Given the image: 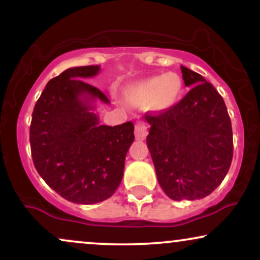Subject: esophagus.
<instances>
[{"mask_svg":"<svg viewBox=\"0 0 260 260\" xmlns=\"http://www.w3.org/2000/svg\"><path fill=\"white\" fill-rule=\"evenodd\" d=\"M134 134H136V138L138 140H144L145 137L148 134V127L144 122H138L136 124V129H134Z\"/></svg>","mask_w":260,"mask_h":260,"instance_id":"esophagus-1","label":"esophagus"}]
</instances>
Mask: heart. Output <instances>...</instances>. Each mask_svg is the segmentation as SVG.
Listing matches in <instances>:
<instances>
[{
  "instance_id": "1",
  "label": "heart",
  "mask_w": 260,
  "mask_h": 260,
  "mask_svg": "<svg viewBox=\"0 0 260 260\" xmlns=\"http://www.w3.org/2000/svg\"><path fill=\"white\" fill-rule=\"evenodd\" d=\"M182 80L176 73L153 77L129 85L124 96L129 104L136 106H149L153 111L164 112L171 109L180 99Z\"/></svg>"
}]
</instances>
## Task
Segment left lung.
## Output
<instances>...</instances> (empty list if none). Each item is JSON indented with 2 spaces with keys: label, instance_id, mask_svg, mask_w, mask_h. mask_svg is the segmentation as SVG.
Segmentation results:
<instances>
[{
  "label": "left lung",
  "instance_id": "left-lung-1",
  "mask_svg": "<svg viewBox=\"0 0 260 260\" xmlns=\"http://www.w3.org/2000/svg\"><path fill=\"white\" fill-rule=\"evenodd\" d=\"M186 96L164 112L145 115L147 144L160 187L174 201H196L228 175L234 155L231 120L222 96L201 74L181 66Z\"/></svg>",
  "mask_w": 260,
  "mask_h": 260
}]
</instances>
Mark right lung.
<instances>
[{"label":"right lung","instance_id":"1","mask_svg":"<svg viewBox=\"0 0 260 260\" xmlns=\"http://www.w3.org/2000/svg\"><path fill=\"white\" fill-rule=\"evenodd\" d=\"M99 72L100 66L68 68L47 83L32 111L35 169L56 193L77 204L100 203L116 192L134 140L131 121L99 124L95 101H110L83 80Z\"/></svg>","mask_w":260,"mask_h":260}]
</instances>
